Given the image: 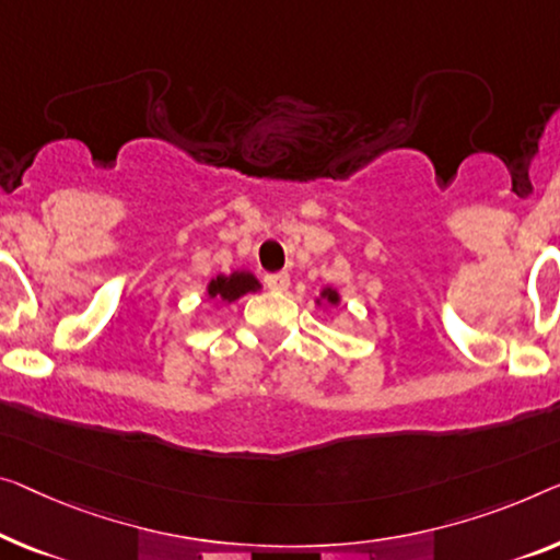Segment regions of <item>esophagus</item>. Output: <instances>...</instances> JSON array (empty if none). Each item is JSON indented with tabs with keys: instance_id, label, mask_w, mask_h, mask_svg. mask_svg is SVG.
I'll return each mask as SVG.
<instances>
[{
	"instance_id": "1",
	"label": "esophagus",
	"mask_w": 560,
	"mask_h": 560,
	"mask_svg": "<svg viewBox=\"0 0 560 560\" xmlns=\"http://www.w3.org/2000/svg\"><path fill=\"white\" fill-rule=\"evenodd\" d=\"M264 283L269 287L271 291H287L289 289V273H269V277H264Z\"/></svg>"
}]
</instances>
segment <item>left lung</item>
<instances>
[{
  "instance_id": "left-lung-1",
  "label": "left lung",
  "mask_w": 560,
  "mask_h": 560,
  "mask_svg": "<svg viewBox=\"0 0 560 560\" xmlns=\"http://www.w3.org/2000/svg\"><path fill=\"white\" fill-rule=\"evenodd\" d=\"M324 296H327V302H329V304H337V302H339L337 291H331V289H327V291H324Z\"/></svg>"
}]
</instances>
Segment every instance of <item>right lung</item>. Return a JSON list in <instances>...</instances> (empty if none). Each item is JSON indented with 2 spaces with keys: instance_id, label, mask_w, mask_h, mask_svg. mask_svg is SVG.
Here are the masks:
<instances>
[{
  "instance_id": "1",
  "label": "right lung",
  "mask_w": 560,
  "mask_h": 560,
  "mask_svg": "<svg viewBox=\"0 0 560 560\" xmlns=\"http://www.w3.org/2000/svg\"><path fill=\"white\" fill-rule=\"evenodd\" d=\"M258 281L246 271H236L231 277H215L208 283V296L221 299V302H236L238 296H244L246 291H256Z\"/></svg>"
}]
</instances>
